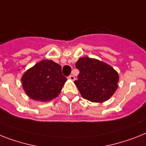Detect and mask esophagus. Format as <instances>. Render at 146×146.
I'll return each instance as SVG.
<instances>
[{"label": "esophagus", "mask_w": 146, "mask_h": 146, "mask_svg": "<svg viewBox=\"0 0 146 146\" xmlns=\"http://www.w3.org/2000/svg\"><path fill=\"white\" fill-rule=\"evenodd\" d=\"M68 78L69 79V80H72V81H74V79H75V78H74V75H70V76H68Z\"/></svg>", "instance_id": "esophagus-1"}]
</instances>
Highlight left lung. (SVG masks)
<instances>
[{"label":"left lung","instance_id":"8db88e82","mask_svg":"<svg viewBox=\"0 0 146 146\" xmlns=\"http://www.w3.org/2000/svg\"><path fill=\"white\" fill-rule=\"evenodd\" d=\"M75 66L80 74L74 84L85 99L102 103L110 99L117 90L119 77L111 66L84 56L77 61Z\"/></svg>","mask_w":146,"mask_h":146}]
</instances>
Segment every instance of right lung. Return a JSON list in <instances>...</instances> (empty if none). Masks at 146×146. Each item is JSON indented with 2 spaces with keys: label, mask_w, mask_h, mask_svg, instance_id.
Masks as SVG:
<instances>
[{
  "label": "right lung",
  "mask_w": 146,
  "mask_h": 146,
  "mask_svg": "<svg viewBox=\"0 0 146 146\" xmlns=\"http://www.w3.org/2000/svg\"><path fill=\"white\" fill-rule=\"evenodd\" d=\"M21 80L29 98L46 102L59 96L67 79L62 75L61 66L53 60H43L27 69Z\"/></svg>",
  "instance_id": "add662e5"
}]
</instances>
